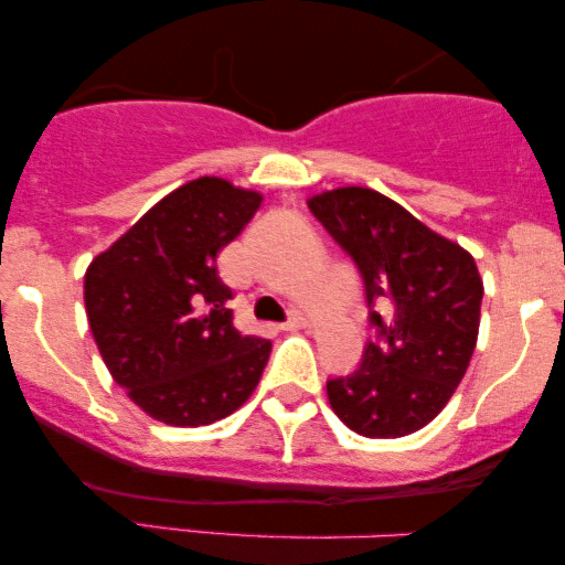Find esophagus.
Segmentation results:
<instances>
[{
	"label": "esophagus",
	"mask_w": 565,
	"mask_h": 565,
	"mask_svg": "<svg viewBox=\"0 0 565 565\" xmlns=\"http://www.w3.org/2000/svg\"><path fill=\"white\" fill-rule=\"evenodd\" d=\"M308 323H310V321L305 319L302 313H291V316H289V321L284 323L281 329H287V332H295V329H305V327H308Z\"/></svg>",
	"instance_id": "1"
}]
</instances>
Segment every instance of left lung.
Listing matches in <instances>:
<instances>
[{
  "mask_svg": "<svg viewBox=\"0 0 565 565\" xmlns=\"http://www.w3.org/2000/svg\"><path fill=\"white\" fill-rule=\"evenodd\" d=\"M310 212L353 257L380 342L359 369L327 382L329 404L350 430L401 438L423 430L462 382L481 323L483 281L468 249L419 223L372 188L348 185L308 199Z\"/></svg>",
  "mask_w": 565,
  "mask_h": 565,
  "instance_id": "1",
  "label": "left lung"
}]
</instances>
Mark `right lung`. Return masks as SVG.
<instances>
[{
	"label": "right lung",
	"instance_id": "1",
	"mask_svg": "<svg viewBox=\"0 0 565 565\" xmlns=\"http://www.w3.org/2000/svg\"><path fill=\"white\" fill-rule=\"evenodd\" d=\"M263 193L223 178L174 188L89 263L84 308L116 385L148 417L212 425L255 393L270 340L233 327L217 255Z\"/></svg>",
	"mask_w": 565,
	"mask_h": 565
}]
</instances>
